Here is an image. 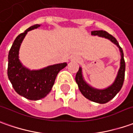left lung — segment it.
<instances>
[{"instance_id":"obj_1","label":"left lung","mask_w":133,"mask_h":133,"mask_svg":"<svg viewBox=\"0 0 133 133\" xmlns=\"http://www.w3.org/2000/svg\"><path fill=\"white\" fill-rule=\"evenodd\" d=\"M91 35L97 36L101 38H105L106 39L111 41L113 44H115L116 46L119 48L120 55H121L120 66L116 78L114 82L112 83L111 85H110L105 89H96L89 85L84 78L81 67H79V69L76 75V82L77 83L78 89L82 95L89 101L95 102L97 103L103 104L112 100L122 87L124 79V72H125V62L124 59V53L122 49L120 47L119 44L116 38L106 31L93 30L91 32Z\"/></svg>"}]
</instances>
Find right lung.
Instances as JSON below:
<instances>
[{
    "mask_svg": "<svg viewBox=\"0 0 133 133\" xmlns=\"http://www.w3.org/2000/svg\"><path fill=\"white\" fill-rule=\"evenodd\" d=\"M34 25L19 34L14 41L8 56V77L14 90L30 101H38L50 92L57 75L67 65L66 63L49 65L39 70H30L19 60V49L28 31L38 28Z\"/></svg>",
    "mask_w": 133,
    "mask_h": 133,
    "instance_id": "obj_1",
    "label": "right lung"
}]
</instances>
